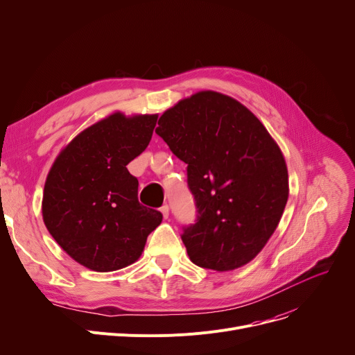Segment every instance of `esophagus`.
<instances>
[{
	"instance_id": "1",
	"label": "esophagus",
	"mask_w": 355,
	"mask_h": 355,
	"mask_svg": "<svg viewBox=\"0 0 355 355\" xmlns=\"http://www.w3.org/2000/svg\"><path fill=\"white\" fill-rule=\"evenodd\" d=\"M159 210H161L164 218H168V216H170V207H168V204H164V206Z\"/></svg>"
}]
</instances>
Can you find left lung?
Masks as SVG:
<instances>
[{
  "label": "left lung",
  "mask_w": 355,
  "mask_h": 355,
  "mask_svg": "<svg viewBox=\"0 0 355 355\" xmlns=\"http://www.w3.org/2000/svg\"><path fill=\"white\" fill-rule=\"evenodd\" d=\"M155 132L187 164L197 218L182 227L190 260L218 272L249 263L285 210L289 182L277 144L252 112L204 90L165 110Z\"/></svg>",
  "instance_id": "obj_1"
}]
</instances>
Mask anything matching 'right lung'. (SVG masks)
Masks as SVG:
<instances>
[{
  "label": "right lung",
  "instance_id": "obj_1",
  "mask_svg": "<svg viewBox=\"0 0 355 355\" xmlns=\"http://www.w3.org/2000/svg\"><path fill=\"white\" fill-rule=\"evenodd\" d=\"M157 115L121 112L89 126L55 158L43 194V220L78 263L112 272L134 263L162 221L138 201V180L126 165L145 151Z\"/></svg>",
  "mask_w": 355,
  "mask_h": 355
}]
</instances>
